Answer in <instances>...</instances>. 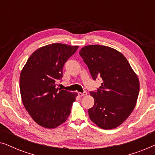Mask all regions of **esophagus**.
Returning a JSON list of instances; mask_svg holds the SVG:
<instances>
[{
    "mask_svg": "<svg viewBox=\"0 0 155 155\" xmlns=\"http://www.w3.org/2000/svg\"><path fill=\"white\" fill-rule=\"evenodd\" d=\"M78 95H79V97H84V96H85V95H87V93L86 92H83V93L78 92Z\"/></svg>",
    "mask_w": 155,
    "mask_h": 155,
    "instance_id": "34e87169",
    "label": "esophagus"
}]
</instances>
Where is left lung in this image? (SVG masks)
I'll list each match as a JSON object with an SVG mask.
<instances>
[{
	"mask_svg": "<svg viewBox=\"0 0 155 155\" xmlns=\"http://www.w3.org/2000/svg\"><path fill=\"white\" fill-rule=\"evenodd\" d=\"M79 54L94 80L103 82L96 92L90 94L94 104L89 109L90 120L99 128L111 130L126 120L136 105L140 81L126 57L107 46L89 45Z\"/></svg>",
	"mask_w": 155,
	"mask_h": 155,
	"instance_id": "obj_1",
	"label": "left lung"
}]
</instances>
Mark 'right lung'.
Listing matches in <instances>:
<instances>
[{
	"label": "right lung",
	"mask_w": 155,
	"mask_h": 155,
	"mask_svg": "<svg viewBox=\"0 0 155 155\" xmlns=\"http://www.w3.org/2000/svg\"><path fill=\"white\" fill-rule=\"evenodd\" d=\"M78 46L54 43L33 52L20 76L23 105L31 118L46 128L63 124L71 114L78 94L57 87L63 77V67Z\"/></svg>",
	"instance_id": "right-lung-1"
}]
</instances>
